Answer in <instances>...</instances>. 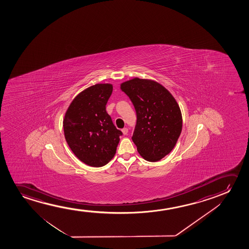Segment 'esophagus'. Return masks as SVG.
Masks as SVG:
<instances>
[{"label": "esophagus", "mask_w": 249, "mask_h": 249, "mask_svg": "<svg viewBox=\"0 0 249 249\" xmlns=\"http://www.w3.org/2000/svg\"><path fill=\"white\" fill-rule=\"evenodd\" d=\"M122 132H123V134L124 135H126L127 134V133H128V129L126 128V127H124L123 130H122Z\"/></svg>", "instance_id": "esophagus-1"}]
</instances>
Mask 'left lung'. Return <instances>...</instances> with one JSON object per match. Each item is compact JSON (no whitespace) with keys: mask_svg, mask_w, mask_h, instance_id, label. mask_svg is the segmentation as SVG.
<instances>
[{"mask_svg":"<svg viewBox=\"0 0 249 249\" xmlns=\"http://www.w3.org/2000/svg\"><path fill=\"white\" fill-rule=\"evenodd\" d=\"M137 113L132 140L140 156L157 161L170 153L180 136L183 119L176 99L165 87L150 79H131L121 84Z\"/></svg>","mask_w":249,"mask_h":249,"instance_id":"obj_1","label":"left lung"}]
</instances>
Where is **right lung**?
<instances>
[{
  "mask_svg": "<svg viewBox=\"0 0 249 249\" xmlns=\"http://www.w3.org/2000/svg\"><path fill=\"white\" fill-rule=\"evenodd\" d=\"M112 91L109 83L91 86L75 96L65 114V140L75 157L90 167L108 163L123 134L106 112Z\"/></svg>",
  "mask_w": 249,
  "mask_h": 249,
  "instance_id": "add662e5",
  "label": "right lung"
}]
</instances>
